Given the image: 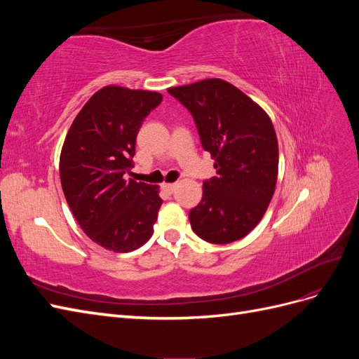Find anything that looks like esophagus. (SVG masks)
<instances>
[{
	"mask_svg": "<svg viewBox=\"0 0 359 359\" xmlns=\"http://www.w3.org/2000/svg\"><path fill=\"white\" fill-rule=\"evenodd\" d=\"M177 189V182H165L163 184V190L166 193H173V190Z\"/></svg>",
	"mask_w": 359,
	"mask_h": 359,
	"instance_id": "34e87169",
	"label": "esophagus"
}]
</instances>
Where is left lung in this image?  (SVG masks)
Masks as SVG:
<instances>
[{
	"instance_id": "1",
	"label": "left lung",
	"mask_w": 359,
	"mask_h": 359,
	"mask_svg": "<svg viewBox=\"0 0 359 359\" xmlns=\"http://www.w3.org/2000/svg\"><path fill=\"white\" fill-rule=\"evenodd\" d=\"M187 107L201 142L215 160L217 177L203 182L190 211L193 232L211 244L241 240L262 220L278 175L273 121L256 102L223 79L168 88Z\"/></svg>"
}]
</instances>
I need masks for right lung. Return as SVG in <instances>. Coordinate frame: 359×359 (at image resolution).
I'll list each match as a JSON object with an SVG mask.
<instances>
[{
	"label": "right lung",
	"mask_w": 359,
	"mask_h": 359,
	"mask_svg": "<svg viewBox=\"0 0 359 359\" xmlns=\"http://www.w3.org/2000/svg\"><path fill=\"white\" fill-rule=\"evenodd\" d=\"M163 95L107 85L93 94L72 123L60 156L64 196L82 231L115 253L142 247L163 203L158 186L126 180L136 136Z\"/></svg>",
	"instance_id": "obj_1"
}]
</instances>
